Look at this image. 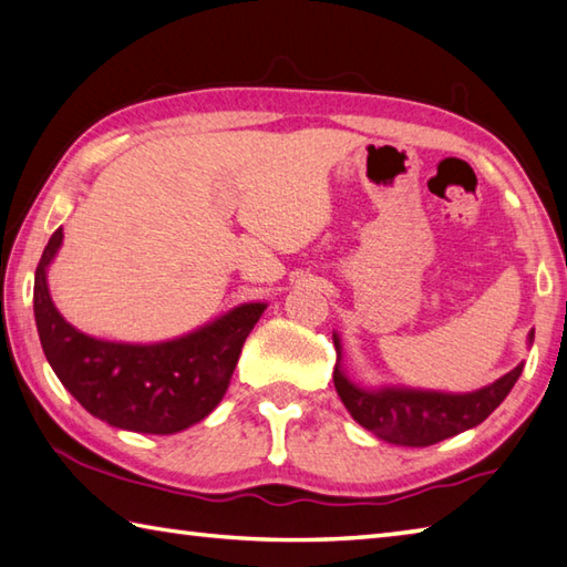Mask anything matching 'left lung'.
<instances>
[{"label": "left lung", "mask_w": 567, "mask_h": 567, "mask_svg": "<svg viewBox=\"0 0 567 567\" xmlns=\"http://www.w3.org/2000/svg\"><path fill=\"white\" fill-rule=\"evenodd\" d=\"M534 343V331L528 334V347ZM337 365H334V388L347 405L351 417L375 437L391 445L403 447H427L447 437L460 435L484 423L494 410L502 405L504 398L512 393L518 381L524 363L508 371L502 379L480 388L472 393H445V391H423V388L405 385H381L363 388L349 379L341 365V339L334 331Z\"/></svg>", "instance_id": "8db88e82"}]
</instances>
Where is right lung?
<instances>
[{"mask_svg":"<svg viewBox=\"0 0 567 567\" xmlns=\"http://www.w3.org/2000/svg\"><path fill=\"white\" fill-rule=\"evenodd\" d=\"M61 243L63 228L43 248L33 277V317L65 391L103 423L144 435H174L204 420L224 401L243 343L268 305H238L188 334L154 343L87 337L63 319L49 292V268Z\"/></svg>","mask_w":567,"mask_h":567,"instance_id":"add662e5","label":"right lung"}]
</instances>
